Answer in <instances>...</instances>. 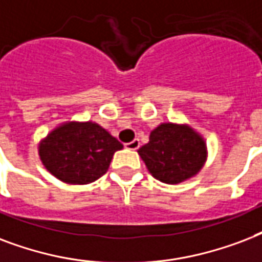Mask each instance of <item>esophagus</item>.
I'll list each match as a JSON object with an SVG mask.
<instances>
[{
  "label": "esophagus",
  "instance_id": "1",
  "mask_svg": "<svg viewBox=\"0 0 262 262\" xmlns=\"http://www.w3.org/2000/svg\"><path fill=\"white\" fill-rule=\"evenodd\" d=\"M139 146H141V142H139V139H134V141L128 142V143H125V147L129 150H137Z\"/></svg>",
  "mask_w": 262,
  "mask_h": 262
}]
</instances>
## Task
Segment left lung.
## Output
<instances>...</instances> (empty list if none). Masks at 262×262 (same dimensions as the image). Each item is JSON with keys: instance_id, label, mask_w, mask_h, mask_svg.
I'll return each instance as SVG.
<instances>
[{"instance_id": "1", "label": "left lung", "mask_w": 262, "mask_h": 262, "mask_svg": "<svg viewBox=\"0 0 262 262\" xmlns=\"http://www.w3.org/2000/svg\"><path fill=\"white\" fill-rule=\"evenodd\" d=\"M138 153L160 182L182 183L196 175L206 160V145L188 125L163 123L150 133Z\"/></svg>"}]
</instances>
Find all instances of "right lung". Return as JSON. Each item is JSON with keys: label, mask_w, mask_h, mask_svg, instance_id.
Instances as JSON below:
<instances>
[{"label": "right lung", "mask_w": 262, "mask_h": 262, "mask_svg": "<svg viewBox=\"0 0 262 262\" xmlns=\"http://www.w3.org/2000/svg\"><path fill=\"white\" fill-rule=\"evenodd\" d=\"M123 145L101 125L66 123L39 145L42 164L53 176L70 184H87L108 171L115 151Z\"/></svg>", "instance_id": "obj_1"}]
</instances>
